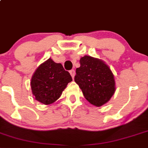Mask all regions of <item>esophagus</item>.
Segmentation results:
<instances>
[{
  "label": "esophagus",
  "mask_w": 148,
  "mask_h": 148,
  "mask_svg": "<svg viewBox=\"0 0 148 148\" xmlns=\"http://www.w3.org/2000/svg\"><path fill=\"white\" fill-rule=\"evenodd\" d=\"M69 72H70V74H71V77H72L73 78L74 77V75H75V71L74 70V69H72V70H71L70 71H69Z\"/></svg>",
  "instance_id": "34e87169"
}]
</instances>
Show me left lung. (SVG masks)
<instances>
[{
  "mask_svg": "<svg viewBox=\"0 0 148 148\" xmlns=\"http://www.w3.org/2000/svg\"><path fill=\"white\" fill-rule=\"evenodd\" d=\"M76 69L74 81L81 88L87 101L101 106L110 101L115 91V79L111 70L98 59L85 56Z\"/></svg>",
  "mask_w": 148,
  "mask_h": 148,
  "instance_id": "obj_1",
  "label": "left lung"
}]
</instances>
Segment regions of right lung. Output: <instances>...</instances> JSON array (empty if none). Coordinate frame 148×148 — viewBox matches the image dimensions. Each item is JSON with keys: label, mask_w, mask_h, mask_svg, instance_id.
I'll return each instance as SVG.
<instances>
[{"label": "right lung", "mask_w": 148, "mask_h": 148, "mask_svg": "<svg viewBox=\"0 0 148 148\" xmlns=\"http://www.w3.org/2000/svg\"><path fill=\"white\" fill-rule=\"evenodd\" d=\"M72 81L69 71L62 64L48 59L39 65L31 79V89L36 100L44 104H51L61 96L68 83Z\"/></svg>", "instance_id": "1"}]
</instances>
